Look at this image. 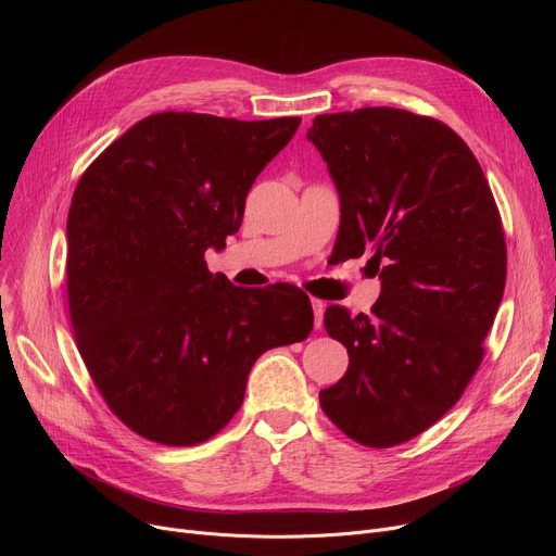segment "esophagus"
<instances>
[{
  "mask_svg": "<svg viewBox=\"0 0 556 556\" xmlns=\"http://www.w3.org/2000/svg\"><path fill=\"white\" fill-rule=\"evenodd\" d=\"M311 306H313V323H315V329H319V327H323V317H325L327 304H325L323 300L313 298V300H311Z\"/></svg>",
  "mask_w": 556,
  "mask_h": 556,
  "instance_id": "34e87169",
  "label": "esophagus"
}]
</instances>
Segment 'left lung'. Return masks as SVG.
I'll use <instances>...</instances> for the list:
<instances>
[{
  "label": "left lung",
  "instance_id": "8db88e82",
  "mask_svg": "<svg viewBox=\"0 0 556 556\" xmlns=\"http://www.w3.org/2000/svg\"><path fill=\"white\" fill-rule=\"evenodd\" d=\"M308 139L340 193L342 258L371 252V313H325L349 367L319 392L325 415L363 446L421 434L459 401L501 306L507 245L501 212L464 139L399 108L319 114Z\"/></svg>",
  "mask_w": 556,
  "mask_h": 556
}]
</instances>
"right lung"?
Instances as JSON below:
<instances>
[{
  "mask_svg": "<svg viewBox=\"0 0 556 556\" xmlns=\"http://www.w3.org/2000/svg\"><path fill=\"white\" fill-rule=\"evenodd\" d=\"M300 122L160 112L80 175L67 216L74 338L110 410L146 440L207 442L237 415L256 358L313 329L298 286L239 288L204 261L241 227L256 175Z\"/></svg>",
  "mask_w": 556,
  "mask_h": 556,
  "instance_id": "right-lung-1",
  "label": "right lung"
}]
</instances>
